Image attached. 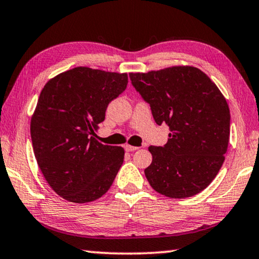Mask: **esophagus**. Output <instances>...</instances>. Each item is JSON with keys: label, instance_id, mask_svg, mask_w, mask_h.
Returning a JSON list of instances; mask_svg holds the SVG:
<instances>
[{"label": "esophagus", "instance_id": "34e87169", "mask_svg": "<svg viewBox=\"0 0 259 259\" xmlns=\"http://www.w3.org/2000/svg\"><path fill=\"white\" fill-rule=\"evenodd\" d=\"M125 149H126V152H134V151H137V149H139V147H136V146L126 145Z\"/></svg>", "mask_w": 259, "mask_h": 259}]
</instances>
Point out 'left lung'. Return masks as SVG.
<instances>
[{"label":"left lung","mask_w":259,"mask_h":259,"mask_svg":"<svg viewBox=\"0 0 259 259\" xmlns=\"http://www.w3.org/2000/svg\"><path fill=\"white\" fill-rule=\"evenodd\" d=\"M149 104L157 125L169 126L167 144L151 146L145 169L155 192L185 198L207 188L224 162L230 137V111L216 84L194 66H171L130 73Z\"/></svg>","instance_id":"obj_1"}]
</instances>
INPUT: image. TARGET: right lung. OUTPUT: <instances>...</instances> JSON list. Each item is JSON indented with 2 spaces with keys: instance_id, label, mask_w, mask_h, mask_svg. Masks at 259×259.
<instances>
[{
  "instance_id": "right-lung-1",
  "label": "right lung",
  "mask_w": 259,
  "mask_h": 259,
  "mask_svg": "<svg viewBox=\"0 0 259 259\" xmlns=\"http://www.w3.org/2000/svg\"><path fill=\"white\" fill-rule=\"evenodd\" d=\"M127 83V73L78 66L44 85L30 122L32 148L49 186L64 200H98L113 183L125 151L93 136Z\"/></svg>"
}]
</instances>
